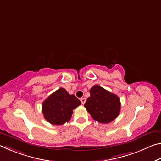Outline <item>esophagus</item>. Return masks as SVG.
I'll return each mask as SVG.
<instances>
[{"mask_svg":"<svg viewBox=\"0 0 161 161\" xmlns=\"http://www.w3.org/2000/svg\"><path fill=\"white\" fill-rule=\"evenodd\" d=\"M80 101H81V103H82V104H84V103L86 102V99H85V98H81Z\"/></svg>","mask_w":161,"mask_h":161,"instance_id":"esophagus-1","label":"esophagus"}]
</instances>
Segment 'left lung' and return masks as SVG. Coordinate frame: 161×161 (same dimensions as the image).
Listing matches in <instances>:
<instances>
[{"label":"left lung","instance_id":"1","mask_svg":"<svg viewBox=\"0 0 161 161\" xmlns=\"http://www.w3.org/2000/svg\"><path fill=\"white\" fill-rule=\"evenodd\" d=\"M90 97L84 107L94 120L99 123L108 124L119 116L121 102L118 96L99 85L90 89Z\"/></svg>","mask_w":161,"mask_h":161}]
</instances>
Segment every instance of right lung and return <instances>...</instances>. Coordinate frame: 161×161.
I'll list each match as a JSON object with an SVG mask.
<instances>
[{"mask_svg":"<svg viewBox=\"0 0 161 161\" xmlns=\"http://www.w3.org/2000/svg\"><path fill=\"white\" fill-rule=\"evenodd\" d=\"M80 104L81 102L75 95L69 94L66 89L59 88L43 102L42 110L49 123L62 125L69 121L73 110Z\"/></svg>","mask_w":161,"mask_h":161,"instance_id":"obj_1","label":"right lung"}]
</instances>
